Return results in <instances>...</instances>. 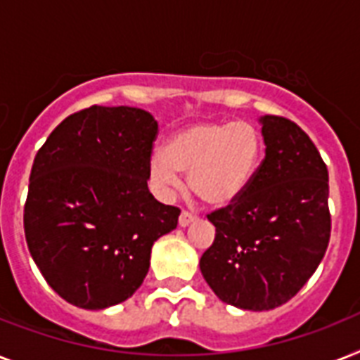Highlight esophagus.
<instances>
[{
	"label": "esophagus",
	"instance_id": "34e87169",
	"mask_svg": "<svg viewBox=\"0 0 360 360\" xmlns=\"http://www.w3.org/2000/svg\"><path fill=\"white\" fill-rule=\"evenodd\" d=\"M194 220H195V216L190 214V212H186V210H183V212L179 214V226L181 227H188Z\"/></svg>",
	"mask_w": 360,
	"mask_h": 360
}]
</instances>
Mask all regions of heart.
I'll use <instances>...</instances> for the list:
<instances>
[{"mask_svg":"<svg viewBox=\"0 0 360 360\" xmlns=\"http://www.w3.org/2000/svg\"><path fill=\"white\" fill-rule=\"evenodd\" d=\"M262 134L250 122H198L168 139L155 151L148 174L165 198L183 186L179 172L188 174L190 188L212 207L233 205L250 188L261 166Z\"/></svg>","mask_w":360,"mask_h":360,"instance_id":"heart-1","label":"heart"}]
</instances>
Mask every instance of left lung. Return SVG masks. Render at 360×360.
<instances>
[{"label": "left lung", "mask_w": 360, "mask_h": 360, "mask_svg": "<svg viewBox=\"0 0 360 360\" xmlns=\"http://www.w3.org/2000/svg\"><path fill=\"white\" fill-rule=\"evenodd\" d=\"M264 160L233 205L209 214L212 246L201 255L207 285L227 305L270 311L302 290L326 255L329 174L294 122L259 118Z\"/></svg>", "instance_id": "left-lung-1"}]
</instances>
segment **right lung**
Listing matches in <instances>:
<instances>
[{"label": "right lung", "mask_w": 360, "mask_h": 360, "mask_svg": "<svg viewBox=\"0 0 360 360\" xmlns=\"http://www.w3.org/2000/svg\"><path fill=\"white\" fill-rule=\"evenodd\" d=\"M159 129L136 107H99L63 120L34 157L25 240L44 279L89 311L118 305L139 290L151 248L177 227L181 210L148 188Z\"/></svg>", "instance_id": "add662e5"}]
</instances>
